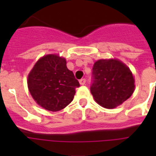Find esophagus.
<instances>
[{
	"instance_id": "34e87169",
	"label": "esophagus",
	"mask_w": 156,
	"mask_h": 156,
	"mask_svg": "<svg viewBox=\"0 0 156 156\" xmlns=\"http://www.w3.org/2000/svg\"><path fill=\"white\" fill-rule=\"evenodd\" d=\"M86 82H87L86 78H82V79H80V81H79V83H80L81 85H84L86 83Z\"/></svg>"
}]
</instances>
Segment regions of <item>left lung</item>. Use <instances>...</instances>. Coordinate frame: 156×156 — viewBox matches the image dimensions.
Listing matches in <instances>:
<instances>
[{
	"label": "left lung",
	"instance_id": "8db88e82",
	"mask_svg": "<svg viewBox=\"0 0 156 156\" xmlns=\"http://www.w3.org/2000/svg\"><path fill=\"white\" fill-rule=\"evenodd\" d=\"M90 92L106 108H113L128 100L134 90V79L127 66L117 60H99L92 68Z\"/></svg>",
	"mask_w": 156,
	"mask_h": 156
}]
</instances>
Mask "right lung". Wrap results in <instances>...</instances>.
Wrapping results in <instances>:
<instances>
[{"label": "right lung", "mask_w": 156, "mask_h": 156, "mask_svg": "<svg viewBox=\"0 0 156 156\" xmlns=\"http://www.w3.org/2000/svg\"><path fill=\"white\" fill-rule=\"evenodd\" d=\"M28 88L33 99L48 111L57 112L73 100L80 87L65 58L56 55L43 56L28 75Z\"/></svg>", "instance_id": "right-lung-1"}]
</instances>
